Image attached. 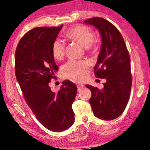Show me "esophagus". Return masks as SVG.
<instances>
[{
	"mask_svg": "<svg viewBox=\"0 0 150 150\" xmlns=\"http://www.w3.org/2000/svg\"><path fill=\"white\" fill-rule=\"evenodd\" d=\"M77 89H78V91H81V90L84 87V85L82 84V83H77Z\"/></svg>",
	"mask_w": 150,
	"mask_h": 150,
	"instance_id": "1",
	"label": "esophagus"
}]
</instances>
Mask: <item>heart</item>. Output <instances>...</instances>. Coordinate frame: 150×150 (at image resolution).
Here are the masks:
<instances>
[{"label": "heart", "mask_w": 150, "mask_h": 150, "mask_svg": "<svg viewBox=\"0 0 150 150\" xmlns=\"http://www.w3.org/2000/svg\"><path fill=\"white\" fill-rule=\"evenodd\" d=\"M68 38L76 41L90 52H95L97 45L93 43L95 33L91 28L84 25H76L66 32ZM65 43L62 40H55L51 47V53L56 59H61L64 55ZM88 64L85 61H69L62 68L64 76L75 80H83L86 76Z\"/></svg>", "instance_id": "obj_1"}]
</instances>
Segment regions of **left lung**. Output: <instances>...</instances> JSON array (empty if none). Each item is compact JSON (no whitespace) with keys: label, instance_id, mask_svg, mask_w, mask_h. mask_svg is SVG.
<instances>
[{"label":"left lung","instance_id":"8db88e82","mask_svg":"<svg viewBox=\"0 0 150 150\" xmlns=\"http://www.w3.org/2000/svg\"><path fill=\"white\" fill-rule=\"evenodd\" d=\"M99 30L101 50L94 67L96 77L106 79L102 89L86 85L92 95L89 102L94 115L103 120H112L125 110L130 95V57L122 35L112 24L95 17L83 22Z\"/></svg>","mask_w":150,"mask_h":150}]
</instances>
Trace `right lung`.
<instances>
[{
    "instance_id": "1",
    "label": "right lung",
    "mask_w": 150,
    "mask_h": 150,
    "mask_svg": "<svg viewBox=\"0 0 150 150\" xmlns=\"http://www.w3.org/2000/svg\"><path fill=\"white\" fill-rule=\"evenodd\" d=\"M62 27L30 30L20 40L15 53L16 77L28 105L41 124L56 132L73 124L72 104L77 91L76 85L69 80L63 81L57 93L49 86L58 71L52 44Z\"/></svg>"
}]
</instances>
